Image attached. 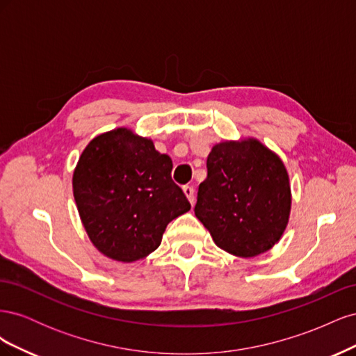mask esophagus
I'll return each mask as SVG.
<instances>
[{
	"label": "esophagus",
	"instance_id": "1",
	"mask_svg": "<svg viewBox=\"0 0 356 356\" xmlns=\"http://www.w3.org/2000/svg\"><path fill=\"white\" fill-rule=\"evenodd\" d=\"M182 191H184V195L187 196V199L191 204L195 203V188H193L191 186H184L182 187Z\"/></svg>",
	"mask_w": 356,
	"mask_h": 356
}]
</instances>
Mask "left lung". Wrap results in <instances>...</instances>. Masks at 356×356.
<instances>
[{
	"instance_id": "left-lung-1",
	"label": "left lung",
	"mask_w": 356,
	"mask_h": 356,
	"mask_svg": "<svg viewBox=\"0 0 356 356\" xmlns=\"http://www.w3.org/2000/svg\"><path fill=\"white\" fill-rule=\"evenodd\" d=\"M199 186L196 217L222 251L251 258L281 241L291 213L282 159L257 138L215 144Z\"/></svg>"
}]
</instances>
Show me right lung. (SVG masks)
<instances>
[{"instance_id": "obj_1", "label": "right lung", "mask_w": 356, "mask_h": 356, "mask_svg": "<svg viewBox=\"0 0 356 356\" xmlns=\"http://www.w3.org/2000/svg\"><path fill=\"white\" fill-rule=\"evenodd\" d=\"M153 139L117 127L86 145L72 174L83 227L105 257L134 263L156 251L166 225L190 211Z\"/></svg>"}]
</instances>
